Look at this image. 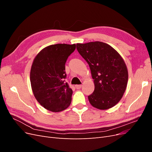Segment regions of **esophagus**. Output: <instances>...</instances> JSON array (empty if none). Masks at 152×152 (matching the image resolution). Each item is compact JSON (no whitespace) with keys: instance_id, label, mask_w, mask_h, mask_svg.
I'll use <instances>...</instances> for the list:
<instances>
[{"instance_id":"34e87169","label":"esophagus","mask_w":152,"mask_h":152,"mask_svg":"<svg viewBox=\"0 0 152 152\" xmlns=\"http://www.w3.org/2000/svg\"><path fill=\"white\" fill-rule=\"evenodd\" d=\"M75 87H76L77 89H80L81 87H82V85L81 84L80 85H76Z\"/></svg>"}]
</instances>
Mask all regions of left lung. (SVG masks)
<instances>
[{"label":"left lung","instance_id":"left-lung-1","mask_svg":"<svg viewBox=\"0 0 152 152\" xmlns=\"http://www.w3.org/2000/svg\"><path fill=\"white\" fill-rule=\"evenodd\" d=\"M77 49L88 63L94 79V91L88 99L93 107L107 110L122 98L128 81L124 59L110 45L99 41L77 44Z\"/></svg>","mask_w":152,"mask_h":152}]
</instances>
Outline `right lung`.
Segmentation results:
<instances>
[{"mask_svg":"<svg viewBox=\"0 0 152 152\" xmlns=\"http://www.w3.org/2000/svg\"><path fill=\"white\" fill-rule=\"evenodd\" d=\"M75 48V44L49 45L40 50L32 63V91L37 102L49 111H63L71 103L73 91L64 79L66 61Z\"/></svg>","mask_w":152,"mask_h":152,"instance_id":"right-lung-1","label":"right lung"}]
</instances>
